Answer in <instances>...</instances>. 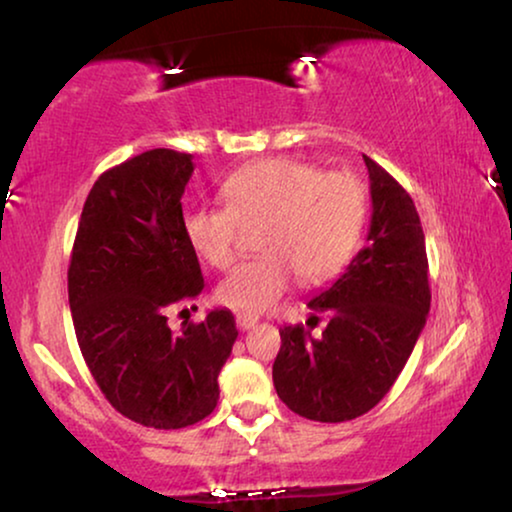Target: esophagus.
<instances>
[{
    "label": "esophagus",
    "mask_w": 512,
    "mask_h": 512,
    "mask_svg": "<svg viewBox=\"0 0 512 512\" xmlns=\"http://www.w3.org/2000/svg\"><path fill=\"white\" fill-rule=\"evenodd\" d=\"M235 321H237V326L242 328V331H247V328H251L258 321V317H254V314H242V312H237L235 314Z\"/></svg>",
    "instance_id": "obj_1"
}]
</instances>
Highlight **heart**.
<instances>
[{
	"mask_svg": "<svg viewBox=\"0 0 512 512\" xmlns=\"http://www.w3.org/2000/svg\"><path fill=\"white\" fill-rule=\"evenodd\" d=\"M226 207H195L184 233L202 263H235L240 226L256 228L261 256L242 263L216 289L223 305L261 314L289 291L293 279L321 284L342 272L359 249L368 221V193L352 172H326L298 158L244 165L223 181Z\"/></svg>",
	"mask_w": 512,
	"mask_h": 512,
	"instance_id": "heart-1",
	"label": "heart"
}]
</instances>
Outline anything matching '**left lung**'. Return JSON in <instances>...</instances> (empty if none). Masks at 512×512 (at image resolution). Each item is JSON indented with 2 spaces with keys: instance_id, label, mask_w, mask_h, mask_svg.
Listing matches in <instances>:
<instances>
[{
  "instance_id": "left-lung-1",
  "label": "left lung",
  "mask_w": 512,
  "mask_h": 512,
  "mask_svg": "<svg viewBox=\"0 0 512 512\" xmlns=\"http://www.w3.org/2000/svg\"><path fill=\"white\" fill-rule=\"evenodd\" d=\"M370 174L368 242L345 275L307 307L328 314L319 338L303 324L279 328L272 382L286 408L314 422H347L387 396L429 317V261L410 193L363 156Z\"/></svg>"
}]
</instances>
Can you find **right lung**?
<instances>
[{
    "mask_svg": "<svg viewBox=\"0 0 512 512\" xmlns=\"http://www.w3.org/2000/svg\"><path fill=\"white\" fill-rule=\"evenodd\" d=\"M191 174V153L172 149L144 151L100 174L67 270L90 375L123 417L151 429H184L212 415L216 377L237 338L230 310H212L181 333L167 326V312L205 286L181 212Z\"/></svg>",
    "mask_w": 512,
    "mask_h": 512,
    "instance_id": "right-lung-1",
    "label": "right lung"
}]
</instances>
